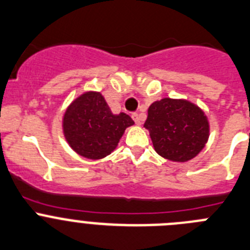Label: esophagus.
Segmentation results:
<instances>
[{"instance_id":"34e87169","label":"esophagus","mask_w":250,"mask_h":250,"mask_svg":"<svg viewBox=\"0 0 250 250\" xmlns=\"http://www.w3.org/2000/svg\"><path fill=\"white\" fill-rule=\"evenodd\" d=\"M132 118H133V121L136 122V125H142V118H141V116H139L138 113L132 114Z\"/></svg>"}]
</instances>
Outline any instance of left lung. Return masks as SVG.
<instances>
[{
  "instance_id": "1",
  "label": "left lung",
  "mask_w": 250,
  "mask_h": 250,
  "mask_svg": "<svg viewBox=\"0 0 250 250\" xmlns=\"http://www.w3.org/2000/svg\"><path fill=\"white\" fill-rule=\"evenodd\" d=\"M145 127L159 156L181 163L197 157L210 133L203 109L183 98L166 97L153 102Z\"/></svg>"
}]
</instances>
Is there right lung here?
I'll return each mask as SVG.
<instances>
[{
    "label": "right lung",
    "mask_w": 250,
    "mask_h": 250,
    "mask_svg": "<svg viewBox=\"0 0 250 250\" xmlns=\"http://www.w3.org/2000/svg\"><path fill=\"white\" fill-rule=\"evenodd\" d=\"M128 114H114L101 92L86 91L72 101L62 117L66 142L77 154L97 161L117 148L125 130L133 125Z\"/></svg>",
    "instance_id": "obj_1"
}]
</instances>
